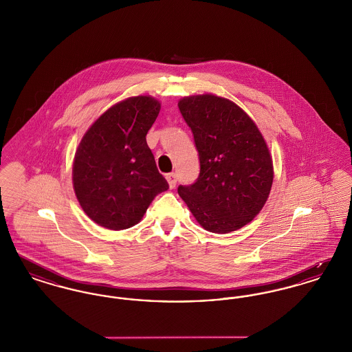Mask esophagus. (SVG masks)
<instances>
[{"instance_id":"34e87169","label":"esophagus","mask_w":352,"mask_h":352,"mask_svg":"<svg viewBox=\"0 0 352 352\" xmlns=\"http://www.w3.org/2000/svg\"><path fill=\"white\" fill-rule=\"evenodd\" d=\"M166 179H168L170 188H174V187H175V184H177V181H178L177 174H175V173H170V174H168V175H166Z\"/></svg>"}]
</instances>
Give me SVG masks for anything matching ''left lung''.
<instances>
[{"instance_id": "1", "label": "left lung", "mask_w": 352, "mask_h": 352, "mask_svg": "<svg viewBox=\"0 0 352 352\" xmlns=\"http://www.w3.org/2000/svg\"><path fill=\"white\" fill-rule=\"evenodd\" d=\"M194 134L199 175L178 187L201 227L214 234L241 228L261 211L273 182L268 146L251 118L234 102L215 95L178 102Z\"/></svg>"}]
</instances>
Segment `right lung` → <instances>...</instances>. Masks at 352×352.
Wrapping results in <instances>:
<instances>
[{
  "instance_id": "add662e5",
  "label": "right lung",
  "mask_w": 352,
  "mask_h": 352,
  "mask_svg": "<svg viewBox=\"0 0 352 352\" xmlns=\"http://www.w3.org/2000/svg\"><path fill=\"white\" fill-rule=\"evenodd\" d=\"M160 109V101L151 96L121 101L94 122L79 144L74 190L84 212L101 227H133L154 197L168 188L146 144Z\"/></svg>"
}]
</instances>
